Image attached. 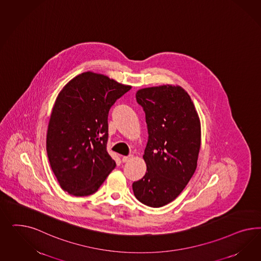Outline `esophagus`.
Returning <instances> with one entry per match:
<instances>
[{
  "mask_svg": "<svg viewBox=\"0 0 261 261\" xmlns=\"http://www.w3.org/2000/svg\"><path fill=\"white\" fill-rule=\"evenodd\" d=\"M133 155H129V156H123L122 157V162L123 163H127V162H129V161H131L132 159H133Z\"/></svg>",
  "mask_w": 261,
  "mask_h": 261,
  "instance_id": "1",
  "label": "esophagus"
}]
</instances>
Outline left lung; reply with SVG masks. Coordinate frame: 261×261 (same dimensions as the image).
<instances>
[{"label": "left lung", "instance_id": "8db88e82", "mask_svg": "<svg viewBox=\"0 0 261 261\" xmlns=\"http://www.w3.org/2000/svg\"><path fill=\"white\" fill-rule=\"evenodd\" d=\"M136 97L145 112L149 137L143 155L146 173L132 188L142 204L161 207L180 195L195 172L200 118L190 95L179 85L142 88Z\"/></svg>", "mask_w": 261, "mask_h": 261}]
</instances>
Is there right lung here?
<instances>
[{
	"mask_svg": "<svg viewBox=\"0 0 261 261\" xmlns=\"http://www.w3.org/2000/svg\"><path fill=\"white\" fill-rule=\"evenodd\" d=\"M131 89L107 75L85 71L56 97L47 126V158L61 189L73 196L95 193L115 168L106 150L108 114Z\"/></svg>",
	"mask_w": 261,
	"mask_h": 261,
	"instance_id": "1",
	"label": "right lung"
}]
</instances>
